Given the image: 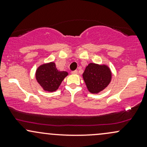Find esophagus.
<instances>
[{"label":"esophagus","mask_w":147,"mask_h":147,"mask_svg":"<svg viewBox=\"0 0 147 147\" xmlns=\"http://www.w3.org/2000/svg\"><path fill=\"white\" fill-rule=\"evenodd\" d=\"M77 72H78L77 70H73V71H71V73L74 74V75H75V74H77Z\"/></svg>","instance_id":"esophagus-1"}]
</instances>
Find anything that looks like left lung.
<instances>
[{
	"label": "left lung",
	"mask_w": 147,
	"mask_h": 147,
	"mask_svg": "<svg viewBox=\"0 0 147 147\" xmlns=\"http://www.w3.org/2000/svg\"><path fill=\"white\" fill-rule=\"evenodd\" d=\"M83 78L88 90L92 93H98L110 83L111 72L106 65L91 63L84 70Z\"/></svg>",
	"instance_id": "left-lung-1"
}]
</instances>
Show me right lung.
Wrapping results in <instances>:
<instances>
[{"label":"right lung","mask_w":147,"mask_h":147,"mask_svg":"<svg viewBox=\"0 0 147 147\" xmlns=\"http://www.w3.org/2000/svg\"><path fill=\"white\" fill-rule=\"evenodd\" d=\"M67 75V72L59 71L53 62L41 65L36 72L37 82L45 90L49 92L57 90Z\"/></svg>","instance_id":"right-lung-1"}]
</instances>
